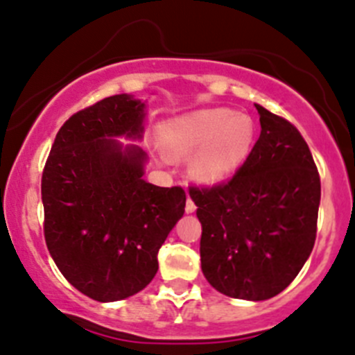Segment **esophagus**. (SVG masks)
Segmentation results:
<instances>
[{
  "instance_id": "1",
  "label": "esophagus",
  "mask_w": 355,
  "mask_h": 355,
  "mask_svg": "<svg viewBox=\"0 0 355 355\" xmlns=\"http://www.w3.org/2000/svg\"><path fill=\"white\" fill-rule=\"evenodd\" d=\"M196 208H198V206H196V202L192 201L191 196H187V202H185V211H187V213H194Z\"/></svg>"
}]
</instances>
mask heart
Wrapping results in <instances>:
<instances>
[{
    "mask_svg": "<svg viewBox=\"0 0 355 355\" xmlns=\"http://www.w3.org/2000/svg\"><path fill=\"white\" fill-rule=\"evenodd\" d=\"M164 144L175 156H194V171L202 182L215 184L229 177L244 161L254 139L248 116L229 109H208L175 119L163 128Z\"/></svg>",
    "mask_w": 355,
    "mask_h": 355,
    "instance_id": "1",
    "label": "heart"
}]
</instances>
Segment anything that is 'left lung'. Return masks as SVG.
Segmentation results:
<instances>
[{
    "label": "left lung",
    "mask_w": 355,
    "mask_h": 355,
    "mask_svg": "<svg viewBox=\"0 0 355 355\" xmlns=\"http://www.w3.org/2000/svg\"><path fill=\"white\" fill-rule=\"evenodd\" d=\"M261 132L227 182L191 185L201 269L220 293L267 300L290 286L315 243L321 178L297 126L254 104Z\"/></svg>",
    "instance_id": "left-lung-1"
}]
</instances>
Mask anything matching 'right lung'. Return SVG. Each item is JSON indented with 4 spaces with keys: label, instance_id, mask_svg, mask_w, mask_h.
I'll return each instance as SVG.
<instances>
[{
    "label": "right lung",
    "instance_id": "add662e5",
    "mask_svg": "<svg viewBox=\"0 0 355 355\" xmlns=\"http://www.w3.org/2000/svg\"><path fill=\"white\" fill-rule=\"evenodd\" d=\"M144 104L112 95L58 130L41 177L44 241L62 276L97 302L139 293L157 251L185 211L180 185L142 178L146 154L111 137H142Z\"/></svg>",
    "mask_w": 355,
    "mask_h": 355
}]
</instances>
